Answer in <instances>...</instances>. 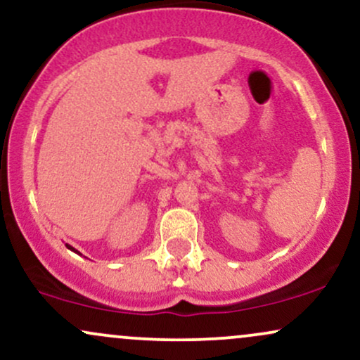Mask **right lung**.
Segmentation results:
<instances>
[{
  "label": "right lung",
  "mask_w": 360,
  "mask_h": 360,
  "mask_svg": "<svg viewBox=\"0 0 360 360\" xmlns=\"http://www.w3.org/2000/svg\"><path fill=\"white\" fill-rule=\"evenodd\" d=\"M65 246H67V249H70V251H74V252H77V255H79V251H75V249H74V248H72V246H70V244H65Z\"/></svg>",
  "instance_id": "obj_1"
}]
</instances>
